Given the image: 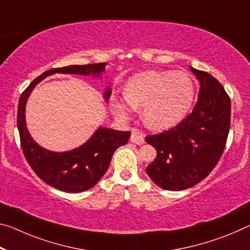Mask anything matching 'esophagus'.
Listing matches in <instances>:
<instances>
[{
	"label": "esophagus",
	"instance_id": "34e87169",
	"mask_svg": "<svg viewBox=\"0 0 250 250\" xmlns=\"http://www.w3.org/2000/svg\"><path fill=\"white\" fill-rule=\"evenodd\" d=\"M130 140H131V142H133V144H136V145H139V146L144 145L145 136H144V133L139 131L138 129H133Z\"/></svg>",
	"mask_w": 250,
	"mask_h": 250
}]
</instances>
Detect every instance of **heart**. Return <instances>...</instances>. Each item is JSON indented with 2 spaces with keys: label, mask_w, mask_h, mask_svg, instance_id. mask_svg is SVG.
<instances>
[{
  "label": "heart",
  "mask_w": 250,
  "mask_h": 250,
  "mask_svg": "<svg viewBox=\"0 0 250 250\" xmlns=\"http://www.w3.org/2000/svg\"><path fill=\"white\" fill-rule=\"evenodd\" d=\"M125 99L111 100V110L126 119L131 111L142 110L145 125L166 130L179 124L191 109L195 83L184 71L148 70L134 74L125 83Z\"/></svg>",
  "instance_id": "heart-1"
}]
</instances>
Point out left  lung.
Here are the masks:
<instances>
[{
  "label": "left lung",
  "instance_id": "1",
  "mask_svg": "<svg viewBox=\"0 0 250 250\" xmlns=\"http://www.w3.org/2000/svg\"><path fill=\"white\" fill-rule=\"evenodd\" d=\"M189 68L200 82L192 112L175 128L146 138L157 150L146 171L157 186L171 191L193 187L211 172L230 128V99L223 85L208 72Z\"/></svg>",
  "mask_w": 250,
  "mask_h": 250
}]
</instances>
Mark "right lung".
Masks as SVG:
<instances>
[{
  "instance_id": "obj_1",
  "label": "right lung",
  "mask_w": 250,
  "mask_h": 250,
  "mask_svg": "<svg viewBox=\"0 0 250 250\" xmlns=\"http://www.w3.org/2000/svg\"><path fill=\"white\" fill-rule=\"evenodd\" d=\"M105 65L106 63L104 62L50 69L34 79L20 98L18 129L25 159L40 179L61 191L81 192L96 186L108 170L114 151L119 146H125L128 142L131 132L100 126L85 144L78 148L64 152L50 151L38 145L27 130L25 121L27 99L35 85L49 75L64 73L101 78ZM110 94V88H105L104 93L105 101L109 100Z\"/></svg>"
}]
</instances>
